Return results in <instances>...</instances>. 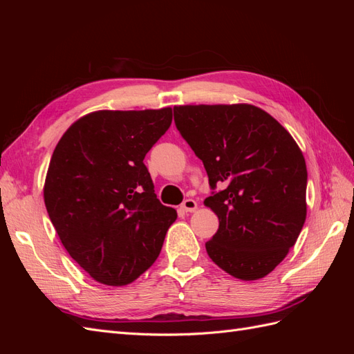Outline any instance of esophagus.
<instances>
[{
    "instance_id": "esophagus-1",
    "label": "esophagus",
    "mask_w": 354,
    "mask_h": 354,
    "mask_svg": "<svg viewBox=\"0 0 354 354\" xmlns=\"http://www.w3.org/2000/svg\"><path fill=\"white\" fill-rule=\"evenodd\" d=\"M198 208V203L194 199H186L183 203H181V209L186 212H194Z\"/></svg>"
}]
</instances>
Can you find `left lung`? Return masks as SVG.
I'll return each instance as SVG.
<instances>
[{
  "instance_id": "obj_1",
  "label": "left lung",
  "mask_w": 354,
  "mask_h": 354,
  "mask_svg": "<svg viewBox=\"0 0 354 354\" xmlns=\"http://www.w3.org/2000/svg\"><path fill=\"white\" fill-rule=\"evenodd\" d=\"M181 137L202 160L218 217L209 259L241 281L274 270L301 232L307 168L301 149L272 115L252 104L174 106Z\"/></svg>"
}]
</instances>
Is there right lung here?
I'll list each match as a JSON object with an SVG mask.
<instances>
[{"label": "right lung", "mask_w": 354, "mask_h": 354, "mask_svg": "<svg viewBox=\"0 0 354 354\" xmlns=\"http://www.w3.org/2000/svg\"><path fill=\"white\" fill-rule=\"evenodd\" d=\"M171 121V108L91 112L53 152L48 217L72 259L103 285H128L145 273L177 218L156 198L143 162Z\"/></svg>", "instance_id": "obj_1"}]
</instances>
